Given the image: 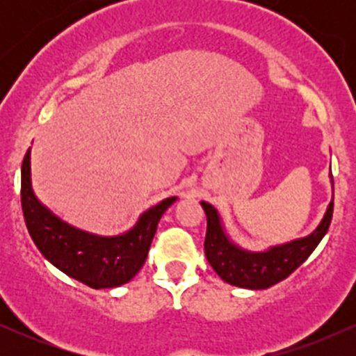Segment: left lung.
<instances>
[{
	"mask_svg": "<svg viewBox=\"0 0 356 356\" xmlns=\"http://www.w3.org/2000/svg\"><path fill=\"white\" fill-rule=\"evenodd\" d=\"M207 216V231L204 252L207 261L226 283L249 289H264L288 277L308 259L328 231L333 218V201L321 224L308 238L293 241L283 246L271 248L266 252H248L227 239L218 212L211 204L202 202Z\"/></svg>",
	"mask_w": 356,
	"mask_h": 356,
	"instance_id": "1",
	"label": "left lung"
}]
</instances>
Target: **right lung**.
I'll return each instance as SVG.
<instances>
[{"label": "right lung", "mask_w": 356, "mask_h": 356, "mask_svg": "<svg viewBox=\"0 0 356 356\" xmlns=\"http://www.w3.org/2000/svg\"><path fill=\"white\" fill-rule=\"evenodd\" d=\"M169 197L142 214L132 231L117 238H97L61 222L38 202L31 189L30 149L22 164V207L24 222L40 252L65 275L90 288H115L125 284L144 266L157 224Z\"/></svg>", "instance_id": "1"}]
</instances>
